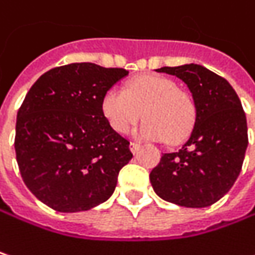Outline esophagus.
Instances as JSON below:
<instances>
[{
	"label": "esophagus",
	"instance_id": "34e87169",
	"mask_svg": "<svg viewBox=\"0 0 255 255\" xmlns=\"http://www.w3.org/2000/svg\"><path fill=\"white\" fill-rule=\"evenodd\" d=\"M129 148H130V151H132L133 154H136L137 151H139V148H140V143H137V142H130V143H129Z\"/></svg>",
	"mask_w": 255,
	"mask_h": 255
}]
</instances>
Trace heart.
<instances>
[{"label": "heart", "instance_id": "heart-1", "mask_svg": "<svg viewBox=\"0 0 255 255\" xmlns=\"http://www.w3.org/2000/svg\"><path fill=\"white\" fill-rule=\"evenodd\" d=\"M101 112L118 133H126L139 119L136 130L143 139L178 143L190 135L196 123V103L190 94L161 75H140L126 90L112 87L101 100Z\"/></svg>", "mask_w": 255, "mask_h": 255}]
</instances>
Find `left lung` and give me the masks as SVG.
I'll use <instances>...</instances> for the list:
<instances>
[{"instance_id":"left-lung-1","label":"left lung","mask_w":255,"mask_h":255,"mask_svg":"<svg viewBox=\"0 0 255 255\" xmlns=\"http://www.w3.org/2000/svg\"><path fill=\"white\" fill-rule=\"evenodd\" d=\"M187 84L196 123L177 152L164 154L149 174L154 191L184 208H206L224 197L241 173L248 145L247 118L231 84L202 65L156 69Z\"/></svg>"}]
</instances>
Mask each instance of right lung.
I'll return each mask as SVG.
<instances>
[{
  "instance_id": "add662e5",
  "label": "right lung",
  "mask_w": 255,
  "mask_h": 255,
  "mask_svg": "<svg viewBox=\"0 0 255 255\" xmlns=\"http://www.w3.org/2000/svg\"><path fill=\"white\" fill-rule=\"evenodd\" d=\"M129 72L91 62L56 66L31 85L17 112L15 158L27 189L58 212L106 202L133 154L101 112L107 90Z\"/></svg>"
}]
</instances>
